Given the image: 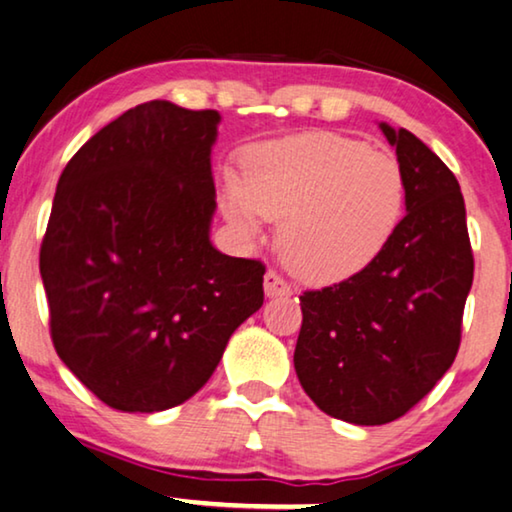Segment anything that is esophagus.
<instances>
[{
    "mask_svg": "<svg viewBox=\"0 0 512 512\" xmlns=\"http://www.w3.org/2000/svg\"><path fill=\"white\" fill-rule=\"evenodd\" d=\"M264 292H267V297H285L290 295V285L283 281L281 274H276L274 269H269L267 274H264Z\"/></svg>",
    "mask_w": 512,
    "mask_h": 512,
    "instance_id": "34e87169",
    "label": "esophagus"
}]
</instances>
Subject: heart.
Wrapping results in <instances>:
<instances>
[{
    "instance_id": "1",
    "label": "heart",
    "mask_w": 512,
    "mask_h": 512,
    "mask_svg": "<svg viewBox=\"0 0 512 512\" xmlns=\"http://www.w3.org/2000/svg\"><path fill=\"white\" fill-rule=\"evenodd\" d=\"M245 180L222 175L224 215L257 236L281 220L278 250L306 283L344 281L365 269L398 227L405 175L395 156L337 133H299L245 154Z\"/></svg>"
}]
</instances>
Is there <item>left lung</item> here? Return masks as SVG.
<instances>
[{"mask_svg":"<svg viewBox=\"0 0 512 512\" xmlns=\"http://www.w3.org/2000/svg\"><path fill=\"white\" fill-rule=\"evenodd\" d=\"M379 128L403 168L407 213L365 269L299 297L295 346L306 395L358 426L403 417L452 367L475 267L452 170L405 128Z\"/></svg>","mask_w":512,"mask_h":512,"instance_id":"8db88e82","label":"left lung"}]
</instances>
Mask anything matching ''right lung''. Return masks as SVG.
Here are the masks:
<instances>
[{
	"label": "right lung",
	"mask_w": 512,
	"mask_h": 512,
	"mask_svg": "<svg viewBox=\"0 0 512 512\" xmlns=\"http://www.w3.org/2000/svg\"><path fill=\"white\" fill-rule=\"evenodd\" d=\"M215 109L138 105L58 180L39 271L60 360L121 412L182 405L264 302V264L210 243Z\"/></svg>",
	"instance_id": "obj_1"
}]
</instances>
